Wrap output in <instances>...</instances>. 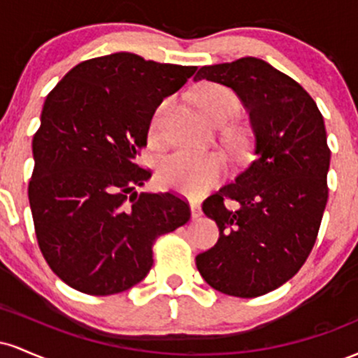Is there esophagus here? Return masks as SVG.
Masks as SVG:
<instances>
[{
  "label": "esophagus",
  "mask_w": 358,
  "mask_h": 358,
  "mask_svg": "<svg viewBox=\"0 0 358 358\" xmlns=\"http://www.w3.org/2000/svg\"><path fill=\"white\" fill-rule=\"evenodd\" d=\"M190 210H192V219H199V217L202 215V208H200L199 203L192 202L190 203Z\"/></svg>",
  "instance_id": "34e87169"
}]
</instances>
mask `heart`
<instances>
[{"label": "heart", "instance_id": "1", "mask_svg": "<svg viewBox=\"0 0 358 358\" xmlns=\"http://www.w3.org/2000/svg\"><path fill=\"white\" fill-rule=\"evenodd\" d=\"M193 101H195L196 109L213 124L220 121L227 122L239 108L236 94L225 85L215 84V82L200 84L195 90ZM162 109L163 106L156 110L151 121V134H155ZM224 171V159L219 155L175 151L162 162L158 178L163 187L195 199V196L203 195L208 188L219 182Z\"/></svg>", "mask_w": 358, "mask_h": 358}]
</instances>
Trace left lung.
<instances>
[{
    "label": "left lung",
    "mask_w": 358,
    "mask_h": 358,
    "mask_svg": "<svg viewBox=\"0 0 358 358\" xmlns=\"http://www.w3.org/2000/svg\"><path fill=\"white\" fill-rule=\"evenodd\" d=\"M202 79L231 87L249 110L254 158L203 202L220 234L196 269L229 296H262L301 269L316 242L330 168L323 116L296 80L256 57L202 67L193 80ZM225 198L240 208L229 211Z\"/></svg>",
    "instance_id": "1"
}]
</instances>
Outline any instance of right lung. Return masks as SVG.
<instances>
[{"label": "right lung", "instance_id": "1", "mask_svg": "<svg viewBox=\"0 0 358 358\" xmlns=\"http://www.w3.org/2000/svg\"><path fill=\"white\" fill-rule=\"evenodd\" d=\"M196 67L129 52L72 69L47 96L28 185L38 248L65 285L92 296L129 289L153 266V244L190 220L175 193H138L136 163L163 99Z\"/></svg>", "mask_w": 358, "mask_h": 358}]
</instances>
